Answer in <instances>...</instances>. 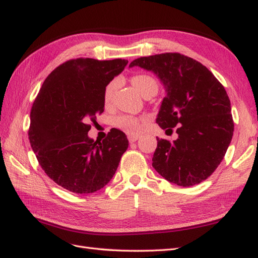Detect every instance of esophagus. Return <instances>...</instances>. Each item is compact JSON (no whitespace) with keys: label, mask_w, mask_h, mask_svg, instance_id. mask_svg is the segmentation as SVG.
I'll return each instance as SVG.
<instances>
[{"label":"esophagus","mask_w":258,"mask_h":258,"mask_svg":"<svg viewBox=\"0 0 258 258\" xmlns=\"http://www.w3.org/2000/svg\"><path fill=\"white\" fill-rule=\"evenodd\" d=\"M128 142L130 143H135L137 140L140 139V136H137V135H128Z\"/></svg>","instance_id":"34e87169"}]
</instances>
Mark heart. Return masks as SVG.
Listing matches in <instances>:
<instances>
[{
	"instance_id": "heart-1",
	"label": "heart",
	"mask_w": 258,
	"mask_h": 258,
	"mask_svg": "<svg viewBox=\"0 0 258 258\" xmlns=\"http://www.w3.org/2000/svg\"><path fill=\"white\" fill-rule=\"evenodd\" d=\"M132 82H133L134 87L142 95L148 88L151 87L157 88L156 80H155L153 77L147 76V75H136L132 78ZM115 89H116V81H112L106 86L104 90V95H103L105 104H109L112 101ZM116 125L121 130L126 132V133L136 135L139 134L143 128V119L135 116H131V115H123V116H119L116 119Z\"/></svg>"
}]
</instances>
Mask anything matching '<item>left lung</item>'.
<instances>
[{"mask_svg":"<svg viewBox=\"0 0 258 258\" xmlns=\"http://www.w3.org/2000/svg\"><path fill=\"white\" fill-rule=\"evenodd\" d=\"M152 71L163 82L166 97L156 118L173 142L158 139L153 167L169 182L190 187L218 168L229 147L234 123L224 87L206 66L178 52L141 57L130 63Z\"/></svg>","mask_w":258,"mask_h":258,"instance_id":"left-lung-1","label":"left lung"}]
</instances>
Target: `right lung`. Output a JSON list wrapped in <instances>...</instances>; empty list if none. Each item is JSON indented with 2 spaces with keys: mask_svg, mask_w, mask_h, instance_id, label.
Masks as SVG:
<instances>
[{
  "mask_svg": "<svg viewBox=\"0 0 258 258\" xmlns=\"http://www.w3.org/2000/svg\"><path fill=\"white\" fill-rule=\"evenodd\" d=\"M125 59H71L51 71L35 99L28 139L46 175L71 192L88 195L114 176L128 147L122 131L106 139L88 136L104 111V90L127 64Z\"/></svg>",
  "mask_w": 258,
  "mask_h": 258,
  "instance_id": "right-lung-1",
  "label": "right lung"
}]
</instances>
